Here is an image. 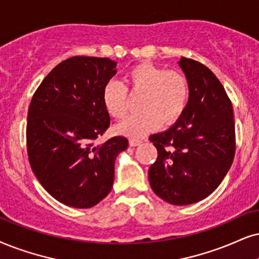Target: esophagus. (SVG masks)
<instances>
[{
    "label": "esophagus",
    "mask_w": 259,
    "mask_h": 259,
    "mask_svg": "<svg viewBox=\"0 0 259 259\" xmlns=\"http://www.w3.org/2000/svg\"><path fill=\"white\" fill-rule=\"evenodd\" d=\"M141 142H142V141L137 140V139H130V140H129V145H130V147H136V146H139V145H141Z\"/></svg>",
    "instance_id": "obj_1"
}]
</instances>
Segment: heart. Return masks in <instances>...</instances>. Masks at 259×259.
<instances>
[{
	"label": "heart",
	"instance_id": "b5f03b06",
	"mask_svg": "<svg viewBox=\"0 0 259 259\" xmlns=\"http://www.w3.org/2000/svg\"><path fill=\"white\" fill-rule=\"evenodd\" d=\"M129 94L141 96L139 110L117 125L124 136L143 137L161 125H171L184 112L189 100V83L178 71H167L152 63H140L126 71L122 83L111 81L104 88L103 103L107 113L122 119L127 112Z\"/></svg>",
	"mask_w": 259,
	"mask_h": 259
}]
</instances>
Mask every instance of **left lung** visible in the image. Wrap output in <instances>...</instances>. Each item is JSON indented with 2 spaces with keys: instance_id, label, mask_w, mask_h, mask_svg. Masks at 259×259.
<instances>
[{
  "instance_id": "left-lung-1",
  "label": "left lung",
  "mask_w": 259,
  "mask_h": 259,
  "mask_svg": "<svg viewBox=\"0 0 259 259\" xmlns=\"http://www.w3.org/2000/svg\"><path fill=\"white\" fill-rule=\"evenodd\" d=\"M179 67L189 83V100L177 122L150 141L158 159L149 168V184L175 205L199 202L221 184L233 162V107L219 78L197 61L182 57Z\"/></svg>"
}]
</instances>
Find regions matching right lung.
Wrapping results in <instances>:
<instances>
[{"mask_svg":"<svg viewBox=\"0 0 259 259\" xmlns=\"http://www.w3.org/2000/svg\"><path fill=\"white\" fill-rule=\"evenodd\" d=\"M110 58L75 56L52 69L31 100L28 160L39 183L58 202L91 208L110 194L114 161L127 140L94 141L110 125L104 88L117 73Z\"/></svg>","mask_w":259,"mask_h":259,"instance_id":"obj_1","label":"right lung"}]
</instances>
